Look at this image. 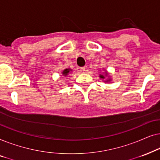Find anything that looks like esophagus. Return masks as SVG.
<instances>
[{
    "label": "esophagus",
    "instance_id": "34e87169",
    "mask_svg": "<svg viewBox=\"0 0 160 160\" xmlns=\"http://www.w3.org/2000/svg\"><path fill=\"white\" fill-rule=\"evenodd\" d=\"M80 72H81L82 73H84V72H86V67H83L80 68Z\"/></svg>",
    "mask_w": 160,
    "mask_h": 160
}]
</instances>
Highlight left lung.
I'll list each match as a JSON object with an SVG mask.
<instances>
[{
	"mask_svg": "<svg viewBox=\"0 0 160 160\" xmlns=\"http://www.w3.org/2000/svg\"><path fill=\"white\" fill-rule=\"evenodd\" d=\"M108 72H107V71H105V74H99V78H101V79H102V80H105L106 77L108 76ZM110 80H111V79H110V78H108V79H106L105 80H104V81H105V82H110Z\"/></svg>",
	"mask_w": 160,
	"mask_h": 160,
	"instance_id": "left-lung-1",
	"label": "left lung"
}]
</instances>
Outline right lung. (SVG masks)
Returning <instances> with one entry per match:
<instances>
[{
  "label": "right lung",
  "mask_w": 160,
  "mask_h": 160,
  "mask_svg": "<svg viewBox=\"0 0 160 160\" xmlns=\"http://www.w3.org/2000/svg\"><path fill=\"white\" fill-rule=\"evenodd\" d=\"M71 71H72V69H65L62 72V74H63V76H67L68 74H69V72H71Z\"/></svg>",
  "instance_id": "1"
}]
</instances>
